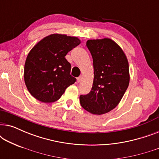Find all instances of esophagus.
<instances>
[{
  "label": "esophagus",
  "instance_id": "obj_1",
  "mask_svg": "<svg viewBox=\"0 0 159 159\" xmlns=\"http://www.w3.org/2000/svg\"><path fill=\"white\" fill-rule=\"evenodd\" d=\"M82 80V76H80V77L77 78V82H81Z\"/></svg>",
  "mask_w": 159,
  "mask_h": 159
}]
</instances>
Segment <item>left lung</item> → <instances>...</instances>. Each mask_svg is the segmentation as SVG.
Segmentation results:
<instances>
[{
	"label": "left lung",
	"mask_w": 159,
	"mask_h": 159,
	"mask_svg": "<svg viewBox=\"0 0 159 159\" xmlns=\"http://www.w3.org/2000/svg\"><path fill=\"white\" fill-rule=\"evenodd\" d=\"M86 45L93 57L94 78L90 93L80 95V104L91 114H104L118 106L129 86V63L111 39H91Z\"/></svg>",
	"instance_id": "left-lung-1"
}]
</instances>
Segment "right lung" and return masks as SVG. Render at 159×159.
Instances as JSON below:
<instances>
[{"mask_svg": "<svg viewBox=\"0 0 159 159\" xmlns=\"http://www.w3.org/2000/svg\"><path fill=\"white\" fill-rule=\"evenodd\" d=\"M81 41L77 37L49 34L39 41L28 53L24 79L28 91L38 101L53 103L76 81L70 75L71 64L65 56Z\"/></svg>", "mask_w": 159, "mask_h": 159, "instance_id": "1", "label": "right lung"}]
</instances>
